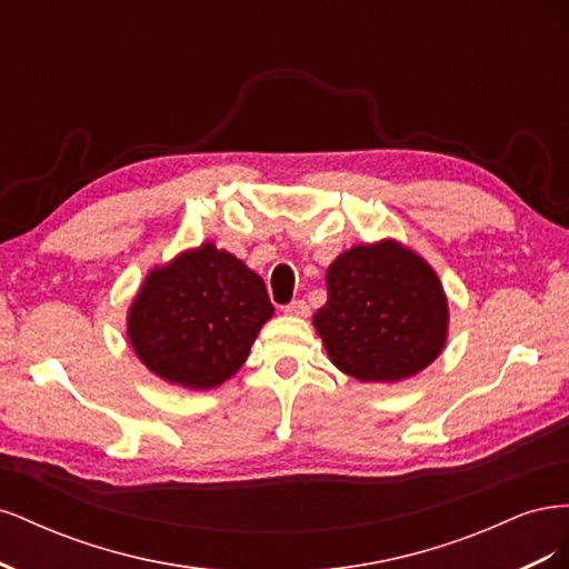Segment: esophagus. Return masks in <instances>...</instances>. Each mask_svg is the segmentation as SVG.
<instances>
[{
  "instance_id": "34e87169",
  "label": "esophagus",
  "mask_w": 569,
  "mask_h": 569,
  "mask_svg": "<svg viewBox=\"0 0 569 569\" xmlns=\"http://www.w3.org/2000/svg\"><path fill=\"white\" fill-rule=\"evenodd\" d=\"M284 313L289 316V318H306L308 316V306H306V301H291V303H287L284 306Z\"/></svg>"
}]
</instances>
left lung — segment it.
I'll return each mask as SVG.
<instances>
[{"instance_id": "obj_1", "label": "left lung", "mask_w": 569, "mask_h": 569, "mask_svg": "<svg viewBox=\"0 0 569 569\" xmlns=\"http://www.w3.org/2000/svg\"><path fill=\"white\" fill-rule=\"evenodd\" d=\"M313 327L332 363L358 382H401L449 339V299L435 268L396 239L356 244L327 268Z\"/></svg>"}]
</instances>
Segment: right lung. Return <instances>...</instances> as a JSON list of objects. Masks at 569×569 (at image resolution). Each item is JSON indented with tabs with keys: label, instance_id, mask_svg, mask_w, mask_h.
I'll return each mask as SVG.
<instances>
[{
	"label": "right lung",
	"instance_id": "obj_1",
	"mask_svg": "<svg viewBox=\"0 0 569 569\" xmlns=\"http://www.w3.org/2000/svg\"><path fill=\"white\" fill-rule=\"evenodd\" d=\"M272 313L261 274L203 242L147 272L128 308V339L163 382L206 391L244 366Z\"/></svg>",
	"mask_w": 569,
	"mask_h": 569
}]
</instances>
